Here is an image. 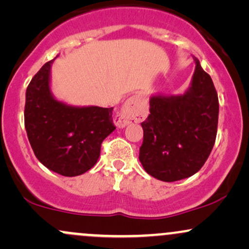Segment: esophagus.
Returning <instances> with one entry per match:
<instances>
[{"instance_id": "1", "label": "esophagus", "mask_w": 249, "mask_h": 249, "mask_svg": "<svg viewBox=\"0 0 249 249\" xmlns=\"http://www.w3.org/2000/svg\"><path fill=\"white\" fill-rule=\"evenodd\" d=\"M145 99L142 95H137L131 97L130 99H127V102L125 103L124 107L121 111L118 116L116 117V123L119 127L125 126L128 123L137 122L141 118L142 108H144Z\"/></svg>"}]
</instances>
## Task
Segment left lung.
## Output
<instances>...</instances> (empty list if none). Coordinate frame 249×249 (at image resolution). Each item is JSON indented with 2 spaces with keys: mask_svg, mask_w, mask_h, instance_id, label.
I'll list each match as a JSON object with an SVG mask.
<instances>
[{
  "mask_svg": "<svg viewBox=\"0 0 249 249\" xmlns=\"http://www.w3.org/2000/svg\"><path fill=\"white\" fill-rule=\"evenodd\" d=\"M219 99L213 81L196 59L192 85L182 96L152 97L142 123L139 160L150 176L177 181L204 166L218 130Z\"/></svg>",
  "mask_w": 249,
  "mask_h": 249,
  "instance_id": "left-lung-1",
  "label": "left lung"
}]
</instances>
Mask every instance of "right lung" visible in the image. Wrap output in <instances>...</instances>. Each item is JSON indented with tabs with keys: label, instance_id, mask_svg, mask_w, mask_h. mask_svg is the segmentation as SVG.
I'll list each match as a JSON object with an SVG mask.
<instances>
[{
	"label": "right lung",
	"instance_id": "add662e5",
	"mask_svg": "<svg viewBox=\"0 0 249 249\" xmlns=\"http://www.w3.org/2000/svg\"><path fill=\"white\" fill-rule=\"evenodd\" d=\"M53 59L33 77L25 92L24 126L36 158L64 177L85 173L96 164L102 142L115 130L113 107H73L49 90Z\"/></svg>",
	"mask_w": 249,
	"mask_h": 249
}]
</instances>
